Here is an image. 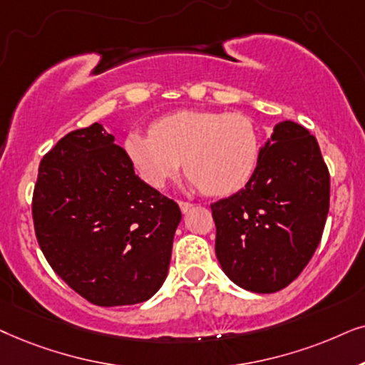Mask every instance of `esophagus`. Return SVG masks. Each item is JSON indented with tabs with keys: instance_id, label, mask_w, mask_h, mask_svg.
<instances>
[{
	"instance_id": "obj_1",
	"label": "esophagus",
	"mask_w": 365,
	"mask_h": 365,
	"mask_svg": "<svg viewBox=\"0 0 365 365\" xmlns=\"http://www.w3.org/2000/svg\"><path fill=\"white\" fill-rule=\"evenodd\" d=\"M178 207H180V210H182V213H188L192 210V203H188V202H178Z\"/></svg>"
}]
</instances>
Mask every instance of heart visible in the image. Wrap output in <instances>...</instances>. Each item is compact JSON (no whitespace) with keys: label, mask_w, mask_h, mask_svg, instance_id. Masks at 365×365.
<instances>
[{"label":"heart","mask_w":365,"mask_h":365,"mask_svg":"<svg viewBox=\"0 0 365 365\" xmlns=\"http://www.w3.org/2000/svg\"><path fill=\"white\" fill-rule=\"evenodd\" d=\"M125 155L138 177L162 188L185 162L192 185L208 195H230L247 185L260 157V135L254 121L240 113L182 110L132 132Z\"/></svg>","instance_id":"1"}]
</instances>
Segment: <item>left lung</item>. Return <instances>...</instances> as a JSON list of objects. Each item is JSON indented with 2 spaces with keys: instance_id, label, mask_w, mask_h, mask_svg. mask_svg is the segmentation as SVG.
I'll use <instances>...</instances> for the list:
<instances>
[{
  "instance_id": "left-lung-1",
  "label": "left lung",
  "mask_w": 365,
  "mask_h": 365,
  "mask_svg": "<svg viewBox=\"0 0 365 365\" xmlns=\"http://www.w3.org/2000/svg\"><path fill=\"white\" fill-rule=\"evenodd\" d=\"M329 197L330 177L317 140L294 121L277 123L247 185L210 205L215 254L225 275L257 294L287 287L317 249Z\"/></svg>"
}]
</instances>
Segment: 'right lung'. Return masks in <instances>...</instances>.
<instances>
[{
    "instance_id": "obj_1",
    "label": "right lung",
    "mask_w": 365,
    "mask_h": 365,
    "mask_svg": "<svg viewBox=\"0 0 365 365\" xmlns=\"http://www.w3.org/2000/svg\"><path fill=\"white\" fill-rule=\"evenodd\" d=\"M180 220L177 203L140 180L103 125L70 132L41 160L33 193L38 244L58 277L91 304L153 297Z\"/></svg>"
}]
</instances>
